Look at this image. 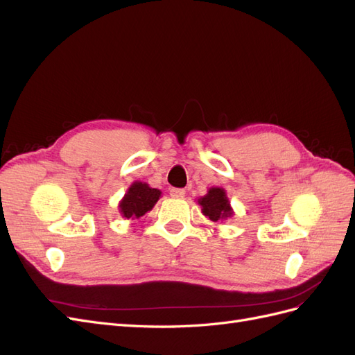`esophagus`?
Instances as JSON below:
<instances>
[{
	"label": "esophagus",
	"instance_id": "esophagus-1",
	"mask_svg": "<svg viewBox=\"0 0 355 355\" xmlns=\"http://www.w3.org/2000/svg\"><path fill=\"white\" fill-rule=\"evenodd\" d=\"M170 196L175 197V198L185 197V189H182V188H171V189H170Z\"/></svg>",
	"mask_w": 355,
	"mask_h": 355
}]
</instances>
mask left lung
I'll list each match as a JSON object with an SVG mask.
<instances>
[{
    "label": "left lung",
    "instance_id": "left-lung-1",
    "mask_svg": "<svg viewBox=\"0 0 355 355\" xmlns=\"http://www.w3.org/2000/svg\"><path fill=\"white\" fill-rule=\"evenodd\" d=\"M200 204L202 206V213L213 222L230 218L232 214L228 198L225 196V191L222 188L209 189L207 196L200 198Z\"/></svg>",
    "mask_w": 355,
    "mask_h": 355
}]
</instances>
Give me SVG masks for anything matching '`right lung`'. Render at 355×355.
Masks as SVG:
<instances>
[{
	"label": "right lung",
	"mask_w": 355,
	"mask_h": 355,
	"mask_svg": "<svg viewBox=\"0 0 355 355\" xmlns=\"http://www.w3.org/2000/svg\"><path fill=\"white\" fill-rule=\"evenodd\" d=\"M161 192L155 188H149L142 182H135L127 191L125 197L120 202L121 213L127 219H139L146 211L154 207V204L158 201Z\"/></svg>",
	"instance_id": "obj_1"
}]
</instances>
